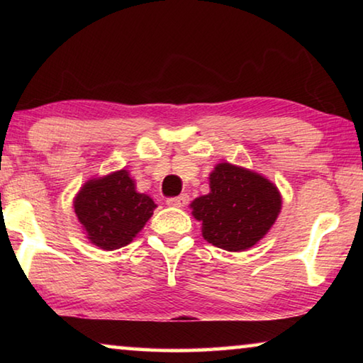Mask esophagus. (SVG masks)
I'll use <instances>...</instances> for the list:
<instances>
[{"label":"esophagus","mask_w":363,"mask_h":363,"mask_svg":"<svg viewBox=\"0 0 363 363\" xmlns=\"http://www.w3.org/2000/svg\"><path fill=\"white\" fill-rule=\"evenodd\" d=\"M189 203V195H179V196H173V199L167 200L168 206L173 208H184Z\"/></svg>","instance_id":"obj_1"}]
</instances>
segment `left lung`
Returning a JSON list of instances; mask_svg holds the SVG:
<instances>
[{
    "label": "left lung",
    "instance_id": "8db88e82",
    "mask_svg": "<svg viewBox=\"0 0 363 363\" xmlns=\"http://www.w3.org/2000/svg\"><path fill=\"white\" fill-rule=\"evenodd\" d=\"M192 214L203 238L227 251H245L270 230L281 210L279 189L266 177L230 163L210 174V194L195 199Z\"/></svg>",
    "mask_w": 363,
    "mask_h": 363
}]
</instances>
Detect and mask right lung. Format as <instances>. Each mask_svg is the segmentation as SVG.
Instances as JSON below:
<instances>
[{
    "label": "right lung",
    "instance_id": "obj_1",
    "mask_svg": "<svg viewBox=\"0 0 363 363\" xmlns=\"http://www.w3.org/2000/svg\"><path fill=\"white\" fill-rule=\"evenodd\" d=\"M88 240L101 250L126 247L150 219L157 205L139 194L126 169L89 179L73 200Z\"/></svg>",
    "mask_w": 363,
    "mask_h": 363
}]
</instances>
